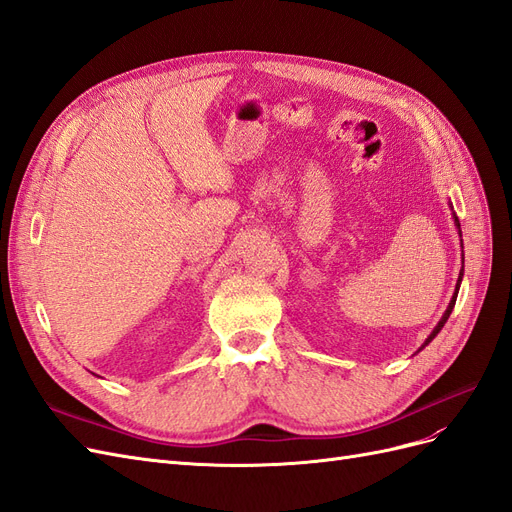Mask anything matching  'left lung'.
I'll return each instance as SVG.
<instances>
[{"instance_id": "8db88e82", "label": "left lung", "mask_w": 512, "mask_h": 512, "mask_svg": "<svg viewBox=\"0 0 512 512\" xmlns=\"http://www.w3.org/2000/svg\"><path fill=\"white\" fill-rule=\"evenodd\" d=\"M453 218H455V226L459 228V235H461V226H459V220H457V215L453 213ZM461 277H463V269H461V273H459V280H457V286H455V294H453V299H451V303H448V307H446V312H444V316L440 318V322L436 324V329L431 331V335L425 339V344H423V348L431 342L433 337H436L440 331H442V327L446 324V320H448V316H451V312H453V307H455V301H457V292H459V284H461Z\"/></svg>"}]
</instances>
